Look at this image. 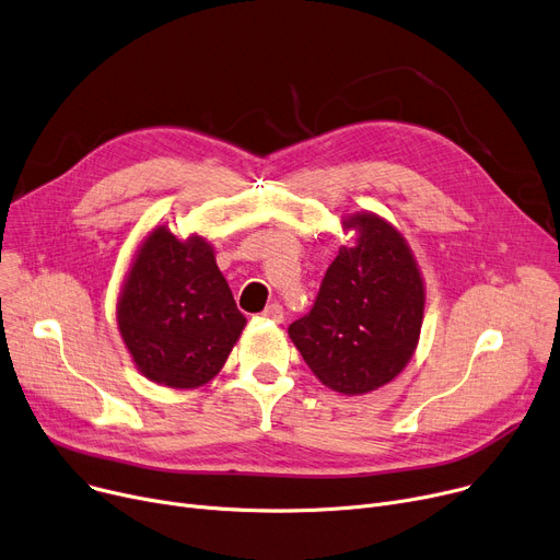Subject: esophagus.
<instances>
[{
    "mask_svg": "<svg viewBox=\"0 0 560 560\" xmlns=\"http://www.w3.org/2000/svg\"><path fill=\"white\" fill-rule=\"evenodd\" d=\"M264 317L266 319H270V322H283V306H279V304H270L266 311H264Z\"/></svg>",
    "mask_w": 560,
    "mask_h": 560,
    "instance_id": "obj_1",
    "label": "esophagus"
}]
</instances>
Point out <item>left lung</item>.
<instances>
[{
    "instance_id": "left-lung-1",
    "label": "left lung",
    "mask_w": 560,
    "mask_h": 560,
    "mask_svg": "<svg viewBox=\"0 0 560 560\" xmlns=\"http://www.w3.org/2000/svg\"><path fill=\"white\" fill-rule=\"evenodd\" d=\"M342 225L355 238L340 247L311 313L292 322L288 335L322 385L360 396L392 383L412 360L425 285L392 222L358 211Z\"/></svg>"
}]
</instances>
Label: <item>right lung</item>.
I'll use <instances>...</instances> for the list:
<instances>
[{
	"label": "right lung",
	"instance_id": "right-lung-1",
	"mask_svg": "<svg viewBox=\"0 0 560 560\" xmlns=\"http://www.w3.org/2000/svg\"><path fill=\"white\" fill-rule=\"evenodd\" d=\"M245 322L207 238L179 241L160 225L141 241L119 292L117 324L148 381L173 389L207 385Z\"/></svg>",
	"mask_w": 560,
	"mask_h": 560
}]
</instances>
